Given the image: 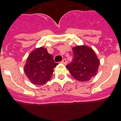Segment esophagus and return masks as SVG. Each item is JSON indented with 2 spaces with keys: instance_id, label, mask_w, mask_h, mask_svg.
<instances>
[{
  "instance_id": "obj_1",
  "label": "esophagus",
  "mask_w": 121,
  "mask_h": 121,
  "mask_svg": "<svg viewBox=\"0 0 121 121\" xmlns=\"http://www.w3.org/2000/svg\"><path fill=\"white\" fill-rule=\"evenodd\" d=\"M61 63H63V64H66V63H67L66 59H63V60L61 61Z\"/></svg>"
}]
</instances>
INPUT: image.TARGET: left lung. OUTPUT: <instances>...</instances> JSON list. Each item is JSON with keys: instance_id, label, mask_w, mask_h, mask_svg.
<instances>
[{"instance_id": "8db88e82", "label": "left lung", "mask_w": 121, "mask_h": 121, "mask_svg": "<svg viewBox=\"0 0 121 121\" xmlns=\"http://www.w3.org/2000/svg\"><path fill=\"white\" fill-rule=\"evenodd\" d=\"M73 58L66 67L77 81H88L96 75L99 61L92 49L86 46L73 48Z\"/></svg>"}]
</instances>
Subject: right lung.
I'll return each mask as SVG.
<instances>
[{"label":"right lung","instance_id":"1","mask_svg":"<svg viewBox=\"0 0 121 121\" xmlns=\"http://www.w3.org/2000/svg\"><path fill=\"white\" fill-rule=\"evenodd\" d=\"M58 65L44 48L35 50L29 56L24 67L25 75L34 84L42 85L52 77L53 69Z\"/></svg>","mask_w":121,"mask_h":121}]
</instances>
